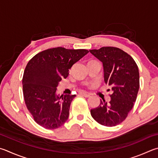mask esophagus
I'll return each instance as SVG.
<instances>
[{"instance_id":"esophagus-1","label":"esophagus","mask_w":158,"mask_h":158,"mask_svg":"<svg viewBox=\"0 0 158 158\" xmlns=\"http://www.w3.org/2000/svg\"><path fill=\"white\" fill-rule=\"evenodd\" d=\"M79 94H80V95H81L83 97H89L90 96V94H88V93H79Z\"/></svg>"}]
</instances>
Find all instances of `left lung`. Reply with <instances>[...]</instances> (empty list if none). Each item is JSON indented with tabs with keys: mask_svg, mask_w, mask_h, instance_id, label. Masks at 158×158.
<instances>
[{
	"mask_svg": "<svg viewBox=\"0 0 158 158\" xmlns=\"http://www.w3.org/2000/svg\"><path fill=\"white\" fill-rule=\"evenodd\" d=\"M90 52L102 62L106 84L110 86V101L100 100L98 107L90 114L99 124L114 127L128 116L135 102L139 88L138 67L132 56L114 47H102Z\"/></svg>",
	"mask_w": 158,
	"mask_h": 158,
	"instance_id": "1",
	"label": "left lung"
}]
</instances>
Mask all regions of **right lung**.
Listing matches in <instances>:
<instances>
[{
    "mask_svg": "<svg viewBox=\"0 0 158 158\" xmlns=\"http://www.w3.org/2000/svg\"><path fill=\"white\" fill-rule=\"evenodd\" d=\"M88 52L85 49L54 48L36 54L27 63L22 81L24 100L34 120L41 127L55 129L67 121L76 95L59 96L56 88L68 76L73 64Z\"/></svg>",
    "mask_w": 158,
    "mask_h": 158,
    "instance_id": "right-lung-1",
    "label": "right lung"
}]
</instances>
